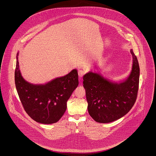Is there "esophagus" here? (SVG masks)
Wrapping results in <instances>:
<instances>
[{
	"instance_id": "34e87169",
	"label": "esophagus",
	"mask_w": 156,
	"mask_h": 156,
	"mask_svg": "<svg viewBox=\"0 0 156 156\" xmlns=\"http://www.w3.org/2000/svg\"><path fill=\"white\" fill-rule=\"evenodd\" d=\"M85 74V72L82 69H80L78 71V75L80 76V77H82Z\"/></svg>"
}]
</instances>
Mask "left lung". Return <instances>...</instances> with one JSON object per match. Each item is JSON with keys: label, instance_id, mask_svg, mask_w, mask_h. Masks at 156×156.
<instances>
[{"label": "left lung", "instance_id": "obj_1", "mask_svg": "<svg viewBox=\"0 0 156 156\" xmlns=\"http://www.w3.org/2000/svg\"><path fill=\"white\" fill-rule=\"evenodd\" d=\"M130 52L133 57L132 69L125 81L112 82L92 72L83 77L88 111L98 123H107L121 118L130 111L136 101L140 68L132 49Z\"/></svg>", "mask_w": 156, "mask_h": 156}]
</instances>
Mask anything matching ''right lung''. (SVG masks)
<instances>
[{
  "label": "right lung",
  "instance_id": "add662e5",
  "mask_svg": "<svg viewBox=\"0 0 156 156\" xmlns=\"http://www.w3.org/2000/svg\"><path fill=\"white\" fill-rule=\"evenodd\" d=\"M17 53L15 69L16 88L26 112L32 119L43 124L57 122L67 109V102L78 85L76 69L44 85H34L21 75Z\"/></svg>",
  "mask_w": 156,
  "mask_h": 156
}]
</instances>
